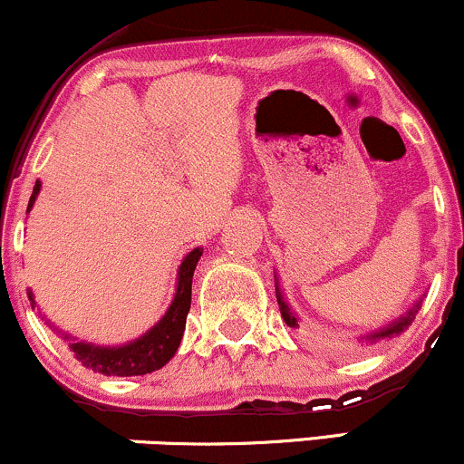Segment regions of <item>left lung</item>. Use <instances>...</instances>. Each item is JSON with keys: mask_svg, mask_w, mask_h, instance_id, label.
Returning <instances> with one entry per match:
<instances>
[{"mask_svg": "<svg viewBox=\"0 0 464 464\" xmlns=\"http://www.w3.org/2000/svg\"><path fill=\"white\" fill-rule=\"evenodd\" d=\"M275 290H276V303H279L281 318H284L287 327L296 329V327H299V316H296V314L292 312L290 303L285 301L284 290H281V284H279V279H276V275H275ZM420 301H423V296H420V299L414 303L412 307H408L406 314H401V316L395 318V321H391L388 324H384V327L375 329V332H371V334L358 335V343H362V344H375V343H380V340L395 338V335L403 334L410 327V324H412L414 316H417V312H419V307H420Z\"/></svg>", "mask_w": 464, "mask_h": 464, "instance_id": "1", "label": "left lung"}]
</instances>
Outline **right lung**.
I'll use <instances>...</instances> for the list:
<instances>
[{"label":"right lung","instance_id":"right-lung-1","mask_svg":"<svg viewBox=\"0 0 464 464\" xmlns=\"http://www.w3.org/2000/svg\"><path fill=\"white\" fill-rule=\"evenodd\" d=\"M39 191L41 180H36L28 202V214L32 207H34ZM200 257V246L189 250V253L185 255L177 270V290H174V299L169 303L168 310H165L161 321L154 323L146 334L130 340V343L115 344V347L109 344V347H104V344H93L87 343V340L73 338V335H69L65 332H58L50 321H47V324L52 327V332H56L63 340H67L69 351L76 355V360L82 362V366H87V369H92L95 372H102V375L109 377H132L159 371L174 358V353L179 351L180 340H183L185 321H188V312L191 305V279H194L196 264H198ZM28 299L32 310L39 307L32 290H28Z\"/></svg>","mask_w":464,"mask_h":464}]
</instances>
